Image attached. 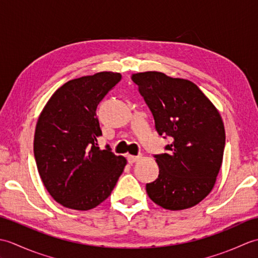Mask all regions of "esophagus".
<instances>
[{"label": "esophagus", "instance_id": "obj_1", "mask_svg": "<svg viewBox=\"0 0 258 258\" xmlns=\"http://www.w3.org/2000/svg\"><path fill=\"white\" fill-rule=\"evenodd\" d=\"M141 158V156H134V155H128L127 156V161L130 164H133L135 162H138Z\"/></svg>", "mask_w": 258, "mask_h": 258}]
</instances>
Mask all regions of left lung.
Here are the masks:
<instances>
[{
  "instance_id": "8db88e82",
  "label": "left lung",
  "mask_w": 258,
  "mask_h": 258,
  "mask_svg": "<svg viewBox=\"0 0 258 258\" xmlns=\"http://www.w3.org/2000/svg\"><path fill=\"white\" fill-rule=\"evenodd\" d=\"M160 135L172 138L155 155L160 174L146 184L150 199L169 211L199 204L211 193L223 163L225 128L220 112L193 82L162 72L135 73Z\"/></svg>"
}]
</instances>
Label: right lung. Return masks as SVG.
Returning a JSON list of instances; mask_svg holds the SVG:
<instances>
[{
	"mask_svg": "<svg viewBox=\"0 0 258 258\" xmlns=\"http://www.w3.org/2000/svg\"><path fill=\"white\" fill-rule=\"evenodd\" d=\"M122 75L100 72L71 80L53 93L38 116L34 156L48 193L62 206L89 211L111 195L126 165L97 147L96 107Z\"/></svg>",
	"mask_w": 258,
	"mask_h": 258,
	"instance_id": "right-lung-1",
	"label": "right lung"
}]
</instances>
